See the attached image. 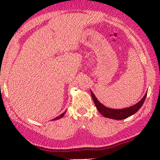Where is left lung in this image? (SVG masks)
I'll return each instance as SVG.
<instances>
[{"label": "left lung", "instance_id": "left-lung-1", "mask_svg": "<svg viewBox=\"0 0 160 160\" xmlns=\"http://www.w3.org/2000/svg\"><path fill=\"white\" fill-rule=\"evenodd\" d=\"M91 96H92V98L98 111H99L100 113L105 118L113 119V120H124V119L130 117L132 115H133L136 113V112L141 108L142 105H143L144 100L147 96V93L144 95V96L142 98V99L139 102L133 105V106L122 108V109H114V108H110L106 107L104 105L102 104L98 100L96 97L95 96V95L93 93V92L91 91Z\"/></svg>", "mask_w": 160, "mask_h": 160}]
</instances>
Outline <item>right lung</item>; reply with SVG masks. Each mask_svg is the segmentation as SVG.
<instances>
[{
    "mask_svg": "<svg viewBox=\"0 0 160 160\" xmlns=\"http://www.w3.org/2000/svg\"><path fill=\"white\" fill-rule=\"evenodd\" d=\"M65 113H66V111L65 112H64V113H62V114L61 115H60L59 116H58V117H56V118H53V120H58V119H60V118H62L64 115V114H65Z\"/></svg>",
    "mask_w": 160,
    "mask_h": 160,
    "instance_id": "add662e5",
    "label": "right lung"
}]
</instances>
